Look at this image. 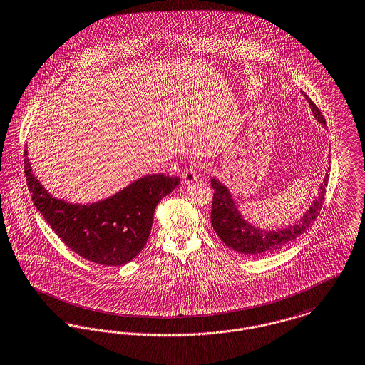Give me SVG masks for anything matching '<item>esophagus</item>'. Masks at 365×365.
I'll return each instance as SVG.
<instances>
[{
  "label": "esophagus",
  "instance_id": "1",
  "mask_svg": "<svg viewBox=\"0 0 365 365\" xmlns=\"http://www.w3.org/2000/svg\"><path fill=\"white\" fill-rule=\"evenodd\" d=\"M182 179H183L185 185H191L192 182H195L198 179V173H197V170L194 167H189V168H186L183 171Z\"/></svg>",
  "mask_w": 365,
  "mask_h": 365
}]
</instances>
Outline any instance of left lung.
Segmentation results:
<instances>
[{
    "instance_id": "obj_1",
    "label": "left lung",
    "mask_w": 365,
    "mask_h": 365,
    "mask_svg": "<svg viewBox=\"0 0 365 365\" xmlns=\"http://www.w3.org/2000/svg\"><path fill=\"white\" fill-rule=\"evenodd\" d=\"M307 101L309 103L314 117L317 118L318 122H321L323 126H326V119L322 115L321 110L317 107V104L309 98H307ZM327 182L329 173L322 182L318 198L312 202L309 209L303 215V217L294 225H289L288 228L278 231H263L252 227L242 217V215L237 212V207L235 206L234 200L228 189L224 185H221L216 178H212L210 183L215 192L210 220L213 230L228 247L242 254L261 257L281 250L288 246L296 237L304 234L309 228V225L319 216L327 189Z\"/></svg>"
}]
</instances>
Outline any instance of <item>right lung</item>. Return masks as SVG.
<instances>
[{"label":"right lung","instance_id":"obj_1","mask_svg":"<svg viewBox=\"0 0 365 365\" xmlns=\"http://www.w3.org/2000/svg\"><path fill=\"white\" fill-rule=\"evenodd\" d=\"M27 149L24 173L36 209L62 242L91 262L120 266L146 245L161 198L180 183L178 176L146 175L96 204H68L51 197L35 178Z\"/></svg>","mask_w":365,"mask_h":365}]
</instances>
